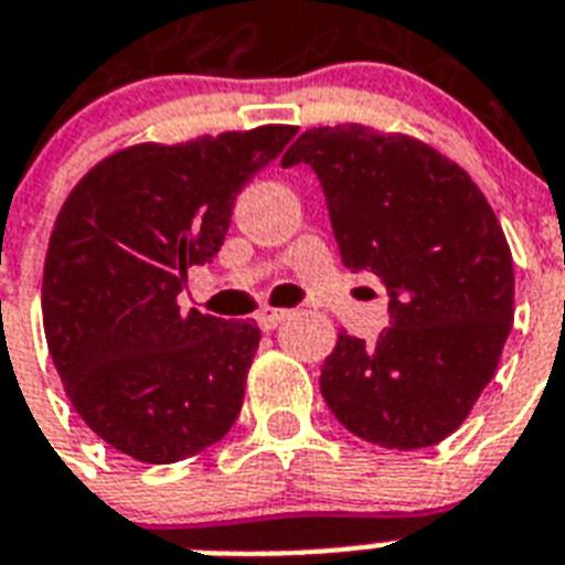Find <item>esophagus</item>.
I'll return each mask as SVG.
<instances>
[{
  "label": "esophagus",
  "instance_id": "esophagus-1",
  "mask_svg": "<svg viewBox=\"0 0 565 565\" xmlns=\"http://www.w3.org/2000/svg\"><path fill=\"white\" fill-rule=\"evenodd\" d=\"M287 316H290V310H278V307H264V310H258V316H255V319H258L260 330H275V328H278V324L284 322V319H287Z\"/></svg>",
  "mask_w": 565,
  "mask_h": 565
}]
</instances>
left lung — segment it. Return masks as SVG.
I'll use <instances>...</instances> for the list:
<instances>
[{
	"mask_svg": "<svg viewBox=\"0 0 565 565\" xmlns=\"http://www.w3.org/2000/svg\"><path fill=\"white\" fill-rule=\"evenodd\" d=\"M298 162L319 177L342 264L388 292L377 342L339 333L324 403L365 441L433 447L465 424L511 333L505 232L473 179L412 136L316 127L281 159Z\"/></svg>",
	"mask_w": 565,
	"mask_h": 565,
	"instance_id": "obj_1",
	"label": "left lung"
}]
</instances>
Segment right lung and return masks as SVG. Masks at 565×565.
Returning <instances> with one entry per match:
<instances>
[{"label":"right lung","instance_id":"1","mask_svg":"<svg viewBox=\"0 0 565 565\" xmlns=\"http://www.w3.org/2000/svg\"><path fill=\"white\" fill-rule=\"evenodd\" d=\"M296 127L136 145L98 162L68 194L43 269V324L68 401L124 456L173 465L241 415L255 322L182 310L188 269L226 241L252 177Z\"/></svg>","mask_w":565,"mask_h":565}]
</instances>
